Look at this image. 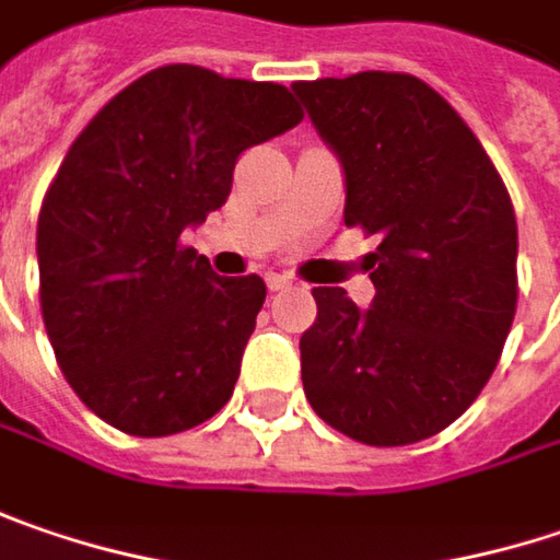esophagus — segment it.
<instances>
[{
    "mask_svg": "<svg viewBox=\"0 0 560 560\" xmlns=\"http://www.w3.org/2000/svg\"><path fill=\"white\" fill-rule=\"evenodd\" d=\"M266 284H269V291H288L294 281L288 279V276H281V272H269V276H266Z\"/></svg>",
    "mask_w": 560,
    "mask_h": 560,
    "instance_id": "esophagus-1",
    "label": "esophagus"
}]
</instances>
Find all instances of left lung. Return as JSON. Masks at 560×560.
Returning a JSON list of instances; mask_svg holds the SVG:
<instances>
[{"label":"left lung","mask_w":560,"mask_h":560,"mask_svg":"<svg viewBox=\"0 0 560 560\" xmlns=\"http://www.w3.org/2000/svg\"><path fill=\"white\" fill-rule=\"evenodd\" d=\"M346 174V224L380 234L371 307L313 288V411L371 446L434 438L476 402L516 313V218L472 129L406 72L294 82Z\"/></svg>","instance_id":"left-lung-1"}]
</instances>
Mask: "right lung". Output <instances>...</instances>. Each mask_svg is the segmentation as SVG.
<instances>
[{
	"label": "right lung",
	"mask_w": 560,
	"mask_h": 560,
	"mask_svg": "<svg viewBox=\"0 0 560 560\" xmlns=\"http://www.w3.org/2000/svg\"><path fill=\"white\" fill-rule=\"evenodd\" d=\"M304 116L288 88L161 66L72 142L37 221L40 307L88 409L136 438L202 424L241 377L266 301L180 234L228 202L237 154Z\"/></svg>",
	"instance_id": "1"
}]
</instances>
